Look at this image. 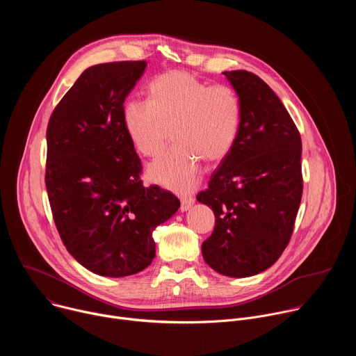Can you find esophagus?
<instances>
[{"mask_svg":"<svg viewBox=\"0 0 356 356\" xmlns=\"http://www.w3.org/2000/svg\"><path fill=\"white\" fill-rule=\"evenodd\" d=\"M180 202H181L180 210H181V211H187V210H190L191 206L194 204V198L186 195V197H181V198H180Z\"/></svg>","mask_w":356,"mask_h":356,"instance_id":"obj_1","label":"esophagus"}]
</instances>
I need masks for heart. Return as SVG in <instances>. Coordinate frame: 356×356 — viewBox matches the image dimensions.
<instances>
[{"label": "heart", "mask_w": 356, "mask_h": 356, "mask_svg": "<svg viewBox=\"0 0 356 356\" xmlns=\"http://www.w3.org/2000/svg\"><path fill=\"white\" fill-rule=\"evenodd\" d=\"M147 94V101L125 103L124 131L140 155L156 158L168 140L164 125H173L176 147L152 163L147 176L170 190L188 193L201 177V161L218 163L234 147L242 121L241 98L231 86H210L183 70L158 76Z\"/></svg>", "instance_id": "b5f03b06"}]
</instances>
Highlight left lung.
Returning <instances> with one entry per match:
<instances>
[{
	"label": "left lung",
	"mask_w": 356,
	"mask_h": 356,
	"mask_svg": "<svg viewBox=\"0 0 356 356\" xmlns=\"http://www.w3.org/2000/svg\"><path fill=\"white\" fill-rule=\"evenodd\" d=\"M241 98L234 147L197 200L216 227L202 242L206 264L229 277L270 268L290 242L302 194L301 138L273 90L246 70L224 72Z\"/></svg>",
	"instance_id": "left-lung-1"
}]
</instances>
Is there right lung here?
Returning <instances> with one entry per match:
<instances>
[{
    "instance_id": "1",
    "label": "right lung",
    "mask_w": 356,
    "mask_h": 356,
    "mask_svg": "<svg viewBox=\"0 0 356 356\" xmlns=\"http://www.w3.org/2000/svg\"><path fill=\"white\" fill-rule=\"evenodd\" d=\"M145 60L88 67L50 115L44 183L54 220L70 255L90 272L124 277L155 258L154 229L180 207L159 186L145 187L128 139L124 101Z\"/></svg>"
}]
</instances>
